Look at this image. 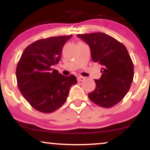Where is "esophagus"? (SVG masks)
I'll use <instances>...</instances> for the list:
<instances>
[{"label": "esophagus", "instance_id": "34e87169", "mask_svg": "<svg viewBox=\"0 0 150 150\" xmlns=\"http://www.w3.org/2000/svg\"><path fill=\"white\" fill-rule=\"evenodd\" d=\"M77 80L78 82H82V81H83L85 80V77H82V76H78L77 77Z\"/></svg>", "mask_w": 150, "mask_h": 150}]
</instances>
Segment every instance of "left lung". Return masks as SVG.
Wrapping results in <instances>:
<instances>
[{
    "label": "left lung",
    "mask_w": 150,
    "mask_h": 150,
    "mask_svg": "<svg viewBox=\"0 0 150 150\" xmlns=\"http://www.w3.org/2000/svg\"><path fill=\"white\" fill-rule=\"evenodd\" d=\"M77 37L89 46L92 61L102 65V75L99 80H94L96 87L88 94L89 99L101 107H112L124 98L133 80V63L128 50L102 32Z\"/></svg>",
    "instance_id": "1"
}]
</instances>
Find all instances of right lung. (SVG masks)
<instances>
[{
  "instance_id": "right-lung-1",
  "label": "right lung",
  "mask_w": 150,
  "mask_h": 150,
  "mask_svg": "<svg viewBox=\"0 0 150 150\" xmlns=\"http://www.w3.org/2000/svg\"><path fill=\"white\" fill-rule=\"evenodd\" d=\"M73 35L36 41L24 50L16 68L18 88L34 108L51 113L66 101L70 88L77 83L73 75L64 76L53 69L61 58L65 43Z\"/></svg>"
}]
</instances>
